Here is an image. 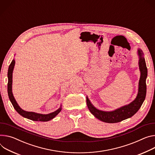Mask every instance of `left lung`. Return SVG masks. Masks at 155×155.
<instances>
[{"label":"left lung","mask_w":155,"mask_h":155,"mask_svg":"<svg viewBox=\"0 0 155 155\" xmlns=\"http://www.w3.org/2000/svg\"><path fill=\"white\" fill-rule=\"evenodd\" d=\"M138 66L140 77L138 83V90L135 99L130 103L123 106L114 110L104 111L97 109L91 103L87 96V106L91 113L97 119L107 123H116L132 117L142 105L147 93L146 79L147 77V68L143 52L141 49H138Z\"/></svg>","instance_id":"left-lung-1"}]
</instances>
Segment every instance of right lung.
<instances>
[{
    "label": "right lung",
    "mask_w": 155,
    "mask_h": 155,
    "mask_svg": "<svg viewBox=\"0 0 155 155\" xmlns=\"http://www.w3.org/2000/svg\"><path fill=\"white\" fill-rule=\"evenodd\" d=\"M15 64V59H13L11 64L9 65L8 70V84H7V91H8V95L10 99V102L12 103L14 109L16 110V111L18 113L23 116V117H25L26 119H28L34 121H41V122H46L49 121L53 118H54L56 116H57L59 112L62 110V105H61L60 107L56 110L51 112V113L48 114H43L36 113L35 112H29L26 111L23 109H22L19 105L18 104L17 102L16 101L15 97H14L12 93V75H13V71L14 66Z\"/></svg>",
    "instance_id": "right-lung-1"
}]
</instances>
